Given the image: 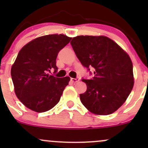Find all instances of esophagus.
Here are the masks:
<instances>
[{
    "instance_id": "34e87169",
    "label": "esophagus",
    "mask_w": 148,
    "mask_h": 148,
    "mask_svg": "<svg viewBox=\"0 0 148 148\" xmlns=\"http://www.w3.org/2000/svg\"><path fill=\"white\" fill-rule=\"evenodd\" d=\"M71 81H72L73 83H76V82H78V81H79V78H76V79H74V78H71Z\"/></svg>"
}]
</instances>
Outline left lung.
<instances>
[{
    "mask_svg": "<svg viewBox=\"0 0 148 148\" xmlns=\"http://www.w3.org/2000/svg\"><path fill=\"white\" fill-rule=\"evenodd\" d=\"M76 56L91 79H82L87 90L80 94L84 106L97 115H109L126 101L134 86L133 64L130 56L114 41L105 36L81 35L70 42Z\"/></svg>",
    "mask_w": 148,
    "mask_h": 148,
    "instance_id": "left-lung-1",
    "label": "left lung"
}]
</instances>
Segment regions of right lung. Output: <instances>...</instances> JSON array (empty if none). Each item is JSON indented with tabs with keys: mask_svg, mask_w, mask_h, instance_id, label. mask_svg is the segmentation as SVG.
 <instances>
[{
	"mask_svg": "<svg viewBox=\"0 0 148 148\" xmlns=\"http://www.w3.org/2000/svg\"><path fill=\"white\" fill-rule=\"evenodd\" d=\"M71 37L62 35L40 37L27 44L18 52L11 69L15 94L29 109L42 113L59 102L70 78H57L56 58Z\"/></svg>",
	"mask_w": 148,
	"mask_h": 148,
	"instance_id": "1",
	"label": "right lung"
}]
</instances>
